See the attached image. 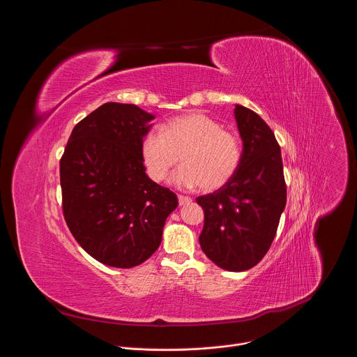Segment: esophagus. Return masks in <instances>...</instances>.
<instances>
[{
  "mask_svg": "<svg viewBox=\"0 0 357 357\" xmlns=\"http://www.w3.org/2000/svg\"><path fill=\"white\" fill-rule=\"evenodd\" d=\"M178 202H179V206H185V205H189V203L192 202V199L188 197V196L179 195V196H178Z\"/></svg>",
  "mask_w": 357,
  "mask_h": 357,
  "instance_id": "obj_1",
  "label": "esophagus"
}]
</instances>
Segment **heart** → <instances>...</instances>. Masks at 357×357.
I'll use <instances>...</instances> for the list:
<instances>
[{
    "label": "heart",
    "mask_w": 357,
    "mask_h": 357,
    "mask_svg": "<svg viewBox=\"0 0 357 357\" xmlns=\"http://www.w3.org/2000/svg\"><path fill=\"white\" fill-rule=\"evenodd\" d=\"M179 157L183 165L174 175L176 185L216 190L237 172L241 146L216 120L192 112L168 120L160 132H148L141 142V160L154 182L165 181Z\"/></svg>",
    "instance_id": "b5f03b06"
}]
</instances>
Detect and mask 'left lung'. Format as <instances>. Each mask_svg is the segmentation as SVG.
Wrapping results in <instances>:
<instances>
[{
  "label": "left lung",
  "instance_id": "8db88e82",
  "mask_svg": "<svg viewBox=\"0 0 357 357\" xmlns=\"http://www.w3.org/2000/svg\"><path fill=\"white\" fill-rule=\"evenodd\" d=\"M234 117L243 139L240 167L225 186L196 197L205 212L199 243L218 267L245 271L271 247L287 203V186L271 128L257 113L238 105Z\"/></svg>",
  "mask_w": 357,
  "mask_h": 357
}]
</instances>
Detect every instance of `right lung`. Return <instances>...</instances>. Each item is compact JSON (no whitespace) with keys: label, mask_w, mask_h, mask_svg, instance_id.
Returning a JSON list of instances; mask_svg holds the SVG:
<instances>
[{"label":"right lung","mask_w":357,"mask_h":357,"mask_svg":"<svg viewBox=\"0 0 357 357\" xmlns=\"http://www.w3.org/2000/svg\"><path fill=\"white\" fill-rule=\"evenodd\" d=\"M154 116L135 105L106 103L79 121L61 158L66 225L93 259L131 268L162 240L176 195L145 174L141 142Z\"/></svg>","instance_id":"1"}]
</instances>
